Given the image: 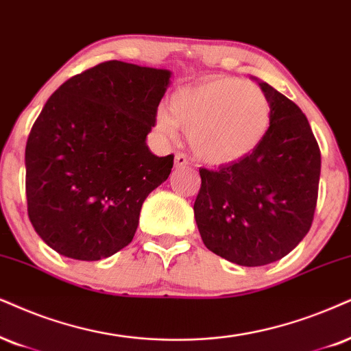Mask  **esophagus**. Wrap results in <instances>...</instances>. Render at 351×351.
Segmentation results:
<instances>
[{
    "instance_id": "esophagus-1",
    "label": "esophagus",
    "mask_w": 351,
    "mask_h": 351,
    "mask_svg": "<svg viewBox=\"0 0 351 351\" xmlns=\"http://www.w3.org/2000/svg\"><path fill=\"white\" fill-rule=\"evenodd\" d=\"M189 165V160L188 157H186L184 154H178L175 157V167L176 168H181V167H188Z\"/></svg>"
}]
</instances>
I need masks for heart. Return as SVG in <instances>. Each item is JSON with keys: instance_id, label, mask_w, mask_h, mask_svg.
<instances>
[{"instance_id": "obj_1", "label": "heart", "mask_w": 351, "mask_h": 351, "mask_svg": "<svg viewBox=\"0 0 351 351\" xmlns=\"http://www.w3.org/2000/svg\"><path fill=\"white\" fill-rule=\"evenodd\" d=\"M272 108L261 87L237 77H217L178 88L170 113L160 110L157 131L175 137L176 128L189 134L199 160L227 165L247 157L267 136Z\"/></svg>"}]
</instances>
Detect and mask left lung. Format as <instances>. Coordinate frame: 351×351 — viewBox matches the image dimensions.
<instances>
[{"instance_id":"1","label":"left lung","mask_w":351,"mask_h":351,"mask_svg":"<svg viewBox=\"0 0 351 351\" xmlns=\"http://www.w3.org/2000/svg\"><path fill=\"white\" fill-rule=\"evenodd\" d=\"M272 121L243 160L199 168L194 217L207 250L246 267L285 257L311 228L321 150L300 106L263 82Z\"/></svg>"}]
</instances>
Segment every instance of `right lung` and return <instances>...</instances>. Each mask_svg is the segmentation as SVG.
<instances>
[{"mask_svg":"<svg viewBox=\"0 0 351 351\" xmlns=\"http://www.w3.org/2000/svg\"><path fill=\"white\" fill-rule=\"evenodd\" d=\"M170 76L112 60L48 99L25 145V196L35 232L56 252L100 261L132 241L145 197L173 168V154L145 144Z\"/></svg>","mask_w":351,"mask_h":351,"instance_id":"obj_1","label":"right lung"}]
</instances>
